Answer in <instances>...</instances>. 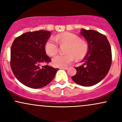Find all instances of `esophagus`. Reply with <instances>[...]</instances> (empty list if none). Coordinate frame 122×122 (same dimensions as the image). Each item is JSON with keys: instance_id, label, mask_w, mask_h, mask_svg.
<instances>
[{"instance_id": "esophagus-1", "label": "esophagus", "mask_w": 122, "mask_h": 122, "mask_svg": "<svg viewBox=\"0 0 122 122\" xmlns=\"http://www.w3.org/2000/svg\"><path fill=\"white\" fill-rule=\"evenodd\" d=\"M60 69H64V70H66L68 69V67H62V68H60Z\"/></svg>"}]
</instances>
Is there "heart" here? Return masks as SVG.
Instances as JSON below:
<instances>
[{
    "label": "heart",
    "mask_w": 122,
    "mask_h": 122,
    "mask_svg": "<svg viewBox=\"0 0 122 122\" xmlns=\"http://www.w3.org/2000/svg\"><path fill=\"white\" fill-rule=\"evenodd\" d=\"M54 40L60 45H68L65 55H58L52 60L53 65L56 67H66L73 62L74 57L76 60L83 58L87 52V45L80 40L77 35L71 33H63L54 37ZM46 51L50 56H54L58 52V45L54 39L50 38L45 43Z\"/></svg>",
    "instance_id": "1"
}]
</instances>
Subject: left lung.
<instances>
[{
	"instance_id": "obj_1",
	"label": "left lung",
	"mask_w": 122,
	"mask_h": 122,
	"mask_svg": "<svg viewBox=\"0 0 122 122\" xmlns=\"http://www.w3.org/2000/svg\"><path fill=\"white\" fill-rule=\"evenodd\" d=\"M80 33L87 41L88 53L82 61L84 64L76 68L77 73L72 79L81 86H93L101 81L109 72L111 48L107 37L99 32L81 29Z\"/></svg>"
}]
</instances>
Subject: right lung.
<instances>
[{"label":"right lung","instance_id":"1","mask_svg":"<svg viewBox=\"0 0 122 122\" xmlns=\"http://www.w3.org/2000/svg\"><path fill=\"white\" fill-rule=\"evenodd\" d=\"M50 34L47 30L27 32L16 38L12 43L11 68L15 77L26 86L34 89L45 86L58 70L42 65L51 61L45 48Z\"/></svg>","mask_w":122,"mask_h":122}]
</instances>
